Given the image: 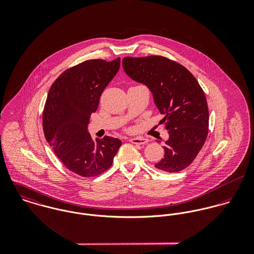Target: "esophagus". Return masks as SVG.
Instances as JSON below:
<instances>
[{
    "label": "esophagus",
    "instance_id": "obj_1",
    "mask_svg": "<svg viewBox=\"0 0 254 254\" xmlns=\"http://www.w3.org/2000/svg\"><path fill=\"white\" fill-rule=\"evenodd\" d=\"M129 141L135 145H145L148 142V140L145 138H132Z\"/></svg>",
    "mask_w": 254,
    "mask_h": 254
}]
</instances>
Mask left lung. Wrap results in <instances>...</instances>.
<instances>
[{
  "label": "left lung",
  "instance_id": "1",
  "mask_svg": "<svg viewBox=\"0 0 254 254\" xmlns=\"http://www.w3.org/2000/svg\"><path fill=\"white\" fill-rule=\"evenodd\" d=\"M124 71L151 91L154 104L164 114L168 131L163 158L154 166L175 173L196 157L208 134L209 113L203 90L194 76L180 64L161 56L126 57Z\"/></svg>",
  "mask_w": 254,
  "mask_h": 254
}]
</instances>
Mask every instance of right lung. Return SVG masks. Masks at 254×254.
<instances>
[{"label": "right lung", "mask_w": 254, "mask_h": 254, "mask_svg": "<svg viewBox=\"0 0 254 254\" xmlns=\"http://www.w3.org/2000/svg\"><path fill=\"white\" fill-rule=\"evenodd\" d=\"M119 67L120 58L83 62L62 73L48 93L43 111L45 138L64 165L81 177L106 172L122 144L109 136L93 140L87 129Z\"/></svg>", "instance_id": "add662e5"}]
</instances>
